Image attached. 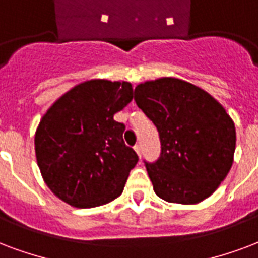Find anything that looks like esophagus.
Segmentation results:
<instances>
[{
    "label": "esophagus",
    "instance_id": "1",
    "mask_svg": "<svg viewBox=\"0 0 258 258\" xmlns=\"http://www.w3.org/2000/svg\"><path fill=\"white\" fill-rule=\"evenodd\" d=\"M135 151H136L139 156H141V145L140 144L135 145Z\"/></svg>",
    "mask_w": 258,
    "mask_h": 258
}]
</instances>
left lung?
Returning <instances> with one entry per match:
<instances>
[{"mask_svg":"<svg viewBox=\"0 0 258 258\" xmlns=\"http://www.w3.org/2000/svg\"><path fill=\"white\" fill-rule=\"evenodd\" d=\"M135 100L159 132L162 152L145 167L156 196L197 204L227 177L235 152V125L226 108L200 87L162 77L135 88Z\"/></svg>","mask_w":258,"mask_h":258,"instance_id":"1","label":"left lung"}]
</instances>
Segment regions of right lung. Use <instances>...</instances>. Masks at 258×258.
Listing matches in <instances>:
<instances>
[{
  "label": "right lung",
  "instance_id": "right-lung-1",
  "mask_svg": "<svg viewBox=\"0 0 258 258\" xmlns=\"http://www.w3.org/2000/svg\"><path fill=\"white\" fill-rule=\"evenodd\" d=\"M133 99L127 81L95 79L77 84L48 108L35 133L40 174L59 200L77 208L107 204L121 195L139 162L114 121Z\"/></svg>",
  "mask_w": 258,
  "mask_h": 258
}]
</instances>
